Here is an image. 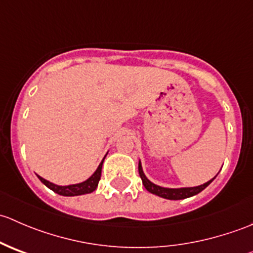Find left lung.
Listing matches in <instances>:
<instances>
[{
  "label": "left lung",
  "mask_w": 253,
  "mask_h": 253,
  "mask_svg": "<svg viewBox=\"0 0 253 253\" xmlns=\"http://www.w3.org/2000/svg\"><path fill=\"white\" fill-rule=\"evenodd\" d=\"M138 171H139V176H141L142 182H143V185H144L145 190L149 191L150 193H153V195H155V196H159V197L167 198V200H174V201L192 197V196L202 192L207 186H208L209 183H211V181L215 178V177L211 178V180H209L208 182L203 183V185H200V186H196V187L167 188V187H162V186H158V185H155V183L150 182V181L145 177L144 172H143V169H142L141 162H139V164H138Z\"/></svg>",
  "instance_id": "left-lung-1"
}]
</instances>
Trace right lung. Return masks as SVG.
Here are the masks:
<instances>
[{
  "label": "right lung",
  "mask_w": 253,
  "mask_h": 253,
  "mask_svg": "<svg viewBox=\"0 0 253 253\" xmlns=\"http://www.w3.org/2000/svg\"><path fill=\"white\" fill-rule=\"evenodd\" d=\"M104 159H105V157H104ZM104 159L103 162L99 164L98 169L95 170V172H94L88 180L83 181V182L81 183H75V185H68V186H58V185H55V183L50 182V181L45 180V178H42V176L38 175V177H39V180L42 181L46 187H48L50 190H52L53 192L58 193V195L61 196L72 197V196H81V195H85V193H91L93 191L96 190V187H98L99 180H100V176H101V168H103Z\"/></svg>",
  "instance_id": "obj_1"
}]
</instances>
